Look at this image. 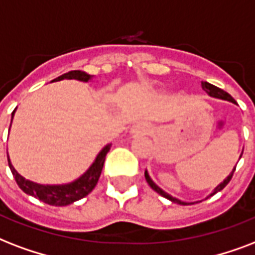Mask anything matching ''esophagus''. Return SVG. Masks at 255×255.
<instances>
[{"label": "esophagus", "mask_w": 255, "mask_h": 255, "mask_svg": "<svg viewBox=\"0 0 255 255\" xmlns=\"http://www.w3.org/2000/svg\"><path fill=\"white\" fill-rule=\"evenodd\" d=\"M150 130H151V128H150L149 124L141 121L137 122V124L131 128V133H133L134 135H138V134H149Z\"/></svg>", "instance_id": "esophagus-1"}]
</instances>
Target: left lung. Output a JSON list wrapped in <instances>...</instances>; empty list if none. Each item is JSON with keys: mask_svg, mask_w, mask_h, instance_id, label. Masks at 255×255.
I'll list each match as a JSON object with an SVG mask.
<instances>
[{"mask_svg": "<svg viewBox=\"0 0 255 255\" xmlns=\"http://www.w3.org/2000/svg\"><path fill=\"white\" fill-rule=\"evenodd\" d=\"M201 85H202L203 90L208 93V94L210 97H214V98H220V100H225V101H229V102H233V104H237L236 100H234V98H233V97L230 96L229 93L224 92L222 89L217 88V86H214V85H212V84H209V82H206V81H202V82H201ZM242 153H244V150H242ZM241 157H242V154L240 155V158H241ZM234 170H236V166H234V169H233V170H232V173H230V174H229L228 177H226V178L224 179V182H221L220 185H218V186H217L216 189L213 190V193L210 195H214V194H216V193L221 191V190H222V189H224L225 186H226V185H228L229 182H230V179H232L233 173H234ZM145 178H146V181H147V183H149L150 187H151L153 190H155V191H157V193H158L159 195H162V197L167 198V199H169V201H171V202L178 203V205H191V203H194V202H190V203H189V202H183V201H181V199L175 198V197H171L170 194H167L166 191H163L162 189H161V187L157 186V185H155V183L153 182V179L150 178V175H149V173H147V170H145Z\"/></svg>", "mask_w": 255, "mask_h": 255, "instance_id": "left-lung-1", "label": "left lung"}]
</instances>
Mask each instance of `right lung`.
Here are the masks:
<instances>
[{
	"label": "right lung",
	"mask_w": 255,
	"mask_h": 255,
	"mask_svg": "<svg viewBox=\"0 0 255 255\" xmlns=\"http://www.w3.org/2000/svg\"><path fill=\"white\" fill-rule=\"evenodd\" d=\"M92 78L93 76H90L88 73L81 72V70H72V72L65 73L62 76L57 77L56 80L53 81L77 80L82 81V82H89ZM15 109L11 113V121H13V117H14ZM110 146H112V143H108V145L102 147V150L97 154L94 162L90 165V167L81 177L74 179L73 182L62 183V185H42V183L33 182L30 179L23 178L22 175L18 174V171L15 170L14 166L11 165L9 155H7V162H9L11 173H13V177L15 178V182H17V185L23 193L33 195L35 198H38L39 201H42L47 205H52V206H68L70 203L86 197L96 187L101 175V171H102V167H104L106 154L110 150Z\"/></svg>",
	"instance_id": "add662e5"
}]
</instances>
